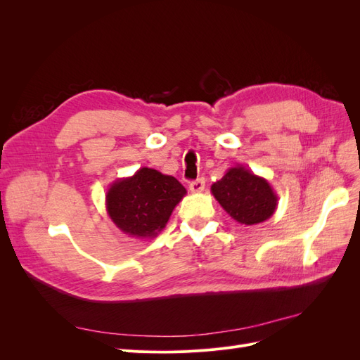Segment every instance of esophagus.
I'll return each mask as SVG.
<instances>
[{
    "label": "esophagus",
    "mask_w": 360,
    "mask_h": 360,
    "mask_svg": "<svg viewBox=\"0 0 360 360\" xmlns=\"http://www.w3.org/2000/svg\"><path fill=\"white\" fill-rule=\"evenodd\" d=\"M189 189L193 193H201L205 189V180L204 179H198V180H193L189 184Z\"/></svg>",
    "instance_id": "obj_1"
}]
</instances>
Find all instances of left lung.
Instances as JSON below:
<instances>
[{
  "label": "left lung",
  "mask_w": 360,
  "mask_h": 360,
  "mask_svg": "<svg viewBox=\"0 0 360 360\" xmlns=\"http://www.w3.org/2000/svg\"><path fill=\"white\" fill-rule=\"evenodd\" d=\"M212 193L222 209L243 225L267 221L278 207V195L270 183L243 165L228 169L212 184Z\"/></svg>",
  "instance_id": "obj_1"
}]
</instances>
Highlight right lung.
I'll return each mask as SVG.
<instances>
[{
  "label": "right lung",
  "mask_w": 360,
  "mask_h": 360,
  "mask_svg": "<svg viewBox=\"0 0 360 360\" xmlns=\"http://www.w3.org/2000/svg\"><path fill=\"white\" fill-rule=\"evenodd\" d=\"M186 195L183 184L153 168L115 180L105 195L108 216L120 231L135 238H155Z\"/></svg>",
  "instance_id": "1"
}]
</instances>
